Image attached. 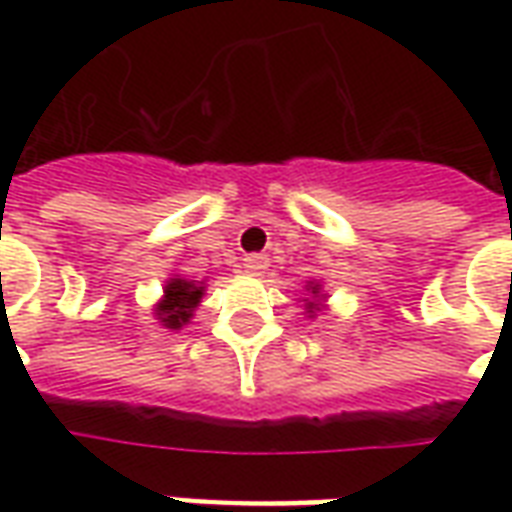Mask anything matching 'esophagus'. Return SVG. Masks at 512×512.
Segmentation results:
<instances>
[{
    "instance_id": "esophagus-1",
    "label": "esophagus",
    "mask_w": 512,
    "mask_h": 512,
    "mask_svg": "<svg viewBox=\"0 0 512 512\" xmlns=\"http://www.w3.org/2000/svg\"><path fill=\"white\" fill-rule=\"evenodd\" d=\"M244 268L249 271V274H263V271L268 268V257L266 255H246Z\"/></svg>"
}]
</instances>
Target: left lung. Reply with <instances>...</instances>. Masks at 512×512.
<instances>
[{
    "label": "left lung",
    "mask_w": 512,
    "mask_h": 512,
    "mask_svg": "<svg viewBox=\"0 0 512 512\" xmlns=\"http://www.w3.org/2000/svg\"><path fill=\"white\" fill-rule=\"evenodd\" d=\"M312 293H318V288H312ZM310 307H312V304H310Z\"/></svg>",
    "instance_id": "obj_1"
}]
</instances>
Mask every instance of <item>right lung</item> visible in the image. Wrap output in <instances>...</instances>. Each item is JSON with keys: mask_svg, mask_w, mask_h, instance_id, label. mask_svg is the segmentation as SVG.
I'll return each mask as SVG.
<instances>
[{"mask_svg": "<svg viewBox=\"0 0 512 512\" xmlns=\"http://www.w3.org/2000/svg\"><path fill=\"white\" fill-rule=\"evenodd\" d=\"M202 288L186 279H172L164 290V301L158 304V321L167 329H180L183 323H189L191 312L200 304Z\"/></svg>", "mask_w": 512, "mask_h": 512, "instance_id": "1", "label": "right lung"}]
</instances>
